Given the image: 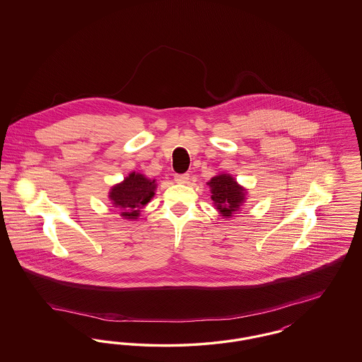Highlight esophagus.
Wrapping results in <instances>:
<instances>
[{"label":"esophagus","instance_id":"34e87169","mask_svg":"<svg viewBox=\"0 0 362 362\" xmlns=\"http://www.w3.org/2000/svg\"><path fill=\"white\" fill-rule=\"evenodd\" d=\"M189 179V173H176V175H175V182H176V183H180V185L187 183Z\"/></svg>","mask_w":362,"mask_h":362}]
</instances>
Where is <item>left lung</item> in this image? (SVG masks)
<instances>
[{
    "instance_id": "1",
    "label": "left lung",
    "mask_w": 362,
    "mask_h": 362,
    "mask_svg": "<svg viewBox=\"0 0 362 362\" xmlns=\"http://www.w3.org/2000/svg\"><path fill=\"white\" fill-rule=\"evenodd\" d=\"M211 191V199L218 211L225 218L232 217L244 202V189L236 183V180L226 175H217L209 183Z\"/></svg>"
}]
</instances>
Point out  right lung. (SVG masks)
I'll return each mask as SVG.
<instances>
[{"label":"right lung","mask_w":362,"mask_h":362,"mask_svg":"<svg viewBox=\"0 0 362 362\" xmlns=\"http://www.w3.org/2000/svg\"><path fill=\"white\" fill-rule=\"evenodd\" d=\"M155 180H149L141 173H130L123 183L111 189L110 198L121 210V216L134 220L155 195Z\"/></svg>","instance_id":"1"}]
</instances>
